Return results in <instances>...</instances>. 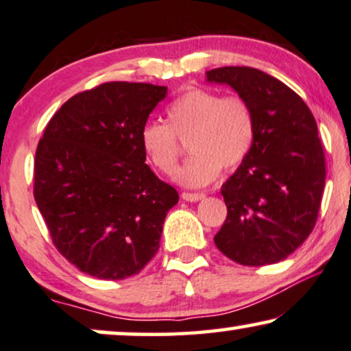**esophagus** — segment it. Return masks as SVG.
Returning <instances> with one entry per match:
<instances>
[{"mask_svg":"<svg viewBox=\"0 0 351 351\" xmlns=\"http://www.w3.org/2000/svg\"><path fill=\"white\" fill-rule=\"evenodd\" d=\"M181 197H183V200H186V202H199V200L205 199V194H202V193H183V194H181Z\"/></svg>","mask_w":351,"mask_h":351,"instance_id":"obj_1","label":"esophagus"}]
</instances>
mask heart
<instances>
[{
  "instance_id": "b5f03b06",
  "label": "heart",
  "mask_w": 351,
  "mask_h": 351,
  "mask_svg": "<svg viewBox=\"0 0 351 351\" xmlns=\"http://www.w3.org/2000/svg\"><path fill=\"white\" fill-rule=\"evenodd\" d=\"M191 158L175 178L186 188H204L224 170L245 160L255 141V115L241 96H221L193 88L167 109V123L149 121L139 132L147 162L163 175L175 171L180 158L176 138L186 139Z\"/></svg>"
}]
</instances>
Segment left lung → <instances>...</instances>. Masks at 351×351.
Segmentation results:
<instances>
[{
    "mask_svg": "<svg viewBox=\"0 0 351 351\" xmlns=\"http://www.w3.org/2000/svg\"><path fill=\"white\" fill-rule=\"evenodd\" d=\"M207 82L231 86L255 115L252 151L221 186L228 217L215 244L236 263H278L310 236L321 207L326 160L316 120L295 91L258 69H213Z\"/></svg>",
    "mask_w": 351,
    "mask_h": 351,
    "instance_id": "left-lung-1",
    "label": "left lung"
}]
</instances>
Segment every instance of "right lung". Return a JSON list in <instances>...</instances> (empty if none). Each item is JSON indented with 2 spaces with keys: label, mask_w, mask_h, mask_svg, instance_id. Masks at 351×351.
<instances>
[{
  "label": "right lung",
  "mask_w": 351,
  "mask_h": 351,
  "mask_svg": "<svg viewBox=\"0 0 351 351\" xmlns=\"http://www.w3.org/2000/svg\"><path fill=\"white\" fill-rule=\"evenodd\" d=\"M167 86L109 82L64 102L35 154L34 195L56 249L83 273L119 281L157 254L180 195L146 163L139 132Z\"/></svg>",
  "instance_id": "1"
}]
</instances>
